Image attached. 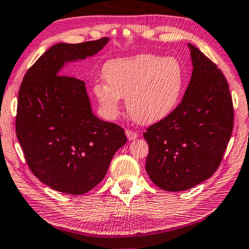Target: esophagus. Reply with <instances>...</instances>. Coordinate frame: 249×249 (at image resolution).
Here are the masks:
<instances>
[{
    "label": "esophagus",
    "mask_w": 249,
    "mask_h": 249,
    "mask_svg": "<svg viewBox=\"0 0 249 249\" xmlns=\"http://www.w3.org/2000/svg\"><path fill=\"white\" fill-rule=\"evenodd\" d=\"M125 134H126V136H127V139L129 140V141H133V140H135L137 136V133L136 132H134V131H131V129H126V132H125Z\"/></svg>",
    "instance_id": "34e87169"
}]
</instances>
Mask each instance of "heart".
I'll list each match as a JSON object with an SVG mask.
<instances>
[{
  "label": "heart",
  "instance_id": "obj_1",
  "mask_svg": "<svg viewBox=\"0 0 249 249\" xmlns=\"http://www.w3.org/2000/svg\"><path fill=\"white\" fill-rule=\"evenodd\" d=\"M106 83L94 85V95L105 118L115 120L121 113L122 97L133 120L153 124L167 117L185 88V70L175 57L139 54L105 63Z\"/></svg>",
  "mask_w": 249,
  "mask_h": 249
}]
</instances>
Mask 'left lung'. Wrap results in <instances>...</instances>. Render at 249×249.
<instances>
[{"mask_svg":"<svg viewBox=\"0 0 249 249\" xmlns=\"http://www.w3.org/2000/svg\"><path fill=\"white\" fill-rule=\"evenodd\" d=\"M192 77L180 104L144 133L148 143L145 169L168 192L189 189L214 174L234 125V108L224 74L188 44Z\"/></svg>","mask_w":249,"mask_h":249,"instance_id":"obj_1","label":"left lung"}]
</instances>
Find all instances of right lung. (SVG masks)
Returning a JSON list of instances; mask_svg holds the SVG:
<instances>
[{"mask_svg":"<svg viewBox=\"0 0 249 249\" xmlns=\"http://www.w3.org/2000/svg\"><path fill=\"white\" fill-rule=\"evenodd\" d=\"M108 41L57 43L31 66L19 88L15 127L27 165L43 184L64 194L95 187L126 143L123 128L94 115L84 81L62 73Z\"/></svg>","mask_w":249,"mask_h":249,"instance_id":"obj_1","label":"right lung"}]
</instances>
